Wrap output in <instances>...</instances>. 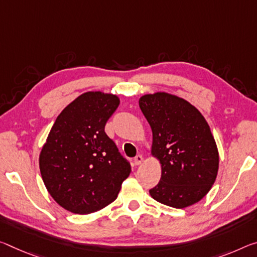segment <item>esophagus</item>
Masks as SVG:
<instances>
[{
  "label": "esophagus",
  "instance_id": "34e87169",
  "mask_svg": "<svg viewBox=\"0 0 257 257\" xmlns=\"http://www.w3.org/2000/svg\"><path fill=\"white\" fill-rule=\"evenodd\" d=\"M134 162H135L136 166H140L142 162H143V157H142L141 154H138V156L134 158Z\"/></svg>",
  "mask_w": 257,
  "mask_h": 257
}]
</instances>
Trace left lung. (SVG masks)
I'll return each instance as SVG.
<instances>
[{"label": "left lung", "instance_id": "obj_1", "mask_svg": "<svg viewBox=\"0 0 257 257\" xmlns=\"http://www.w3.org/2000/svg\"><path fill=\"white\" fill-rule=\"evenodd\" d=\"M140 107L152 129V154L162 169L151 197L174 208L200 201L218 170L217 146L205 117L189 101L166 92L141 97Z\"/></svg>", "mask_w": 257, "mask_h": 257}]
</instances>
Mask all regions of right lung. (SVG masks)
Segmentation results:
<instances>
[{"label": "right lung", "mask_w": 257, "mask_h": 257, "mask_svg": "<svg viewBox=\"0 0 257 257\" xmlns=\"http://www.w3.org/2000/svg\"><path fill=\"white\" fill-rule=\"evenodd\" d=\"M116 96L89 91L57 116L40 154V172L55 201L74 214H90L115 200L132 172L105 133Z\"/></svg>", "instance_id": "obj_1"}]
</instances>
